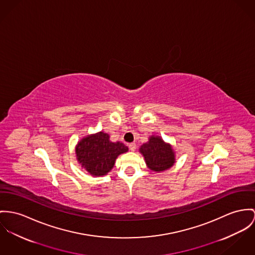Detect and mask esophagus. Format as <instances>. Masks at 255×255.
<instances>
[{
	"instance_id": "obj_1",
	"label": "esophagus",
	"mask_w": 255,
	"mask_h": 255,
	"mask_svg": "<svg viewBox=\"0 0 255 255\" xmlns=\"http://www.w3.org/2000/svg\"><path fill=\"white\" fill-rule=\"evenodd\" d=\"M136 147H137V145H136V143H135V142H131V143H129V148H130V150L135 151V150H136Z\"/></svg>"
}]
</instances>
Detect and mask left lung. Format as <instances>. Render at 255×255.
Here are the masks:
<instances>
[{
  "instance_id": "1",
  "label": "left lung",
  "mask_w": 255,
  "mask_h": 255,
  "mask_svg": "<svg viewBox=\"0 0 255 255\" xmlns=\"http://www.w3.org/2000/svg\"><path fill=\"white\" fill-rule=\"evenodd\" d=\"M144 158L147 168L161 173L171 169L176 163V152L171 143L166 142L160 136H150L148 141L138 148Z\"/></svg>"
}]
</instances>
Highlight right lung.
<instances>
[{"instance_id":"1","label":"right lung","mask_w":255,"mask_h":255,"mask_svg":"<svg viewBox=\"0 0 255 255\" xmlns=\"http://www.w3.org/2000/svg\"><path fill=\"white\" fill-rule=\"evenodd\" d=\"M128 146L120 141H112L103 131L87 135L76 145L77 160L82 169L93 176H102L112 171L120 154L128 151Z\"/></svg>"}]
</instances>
